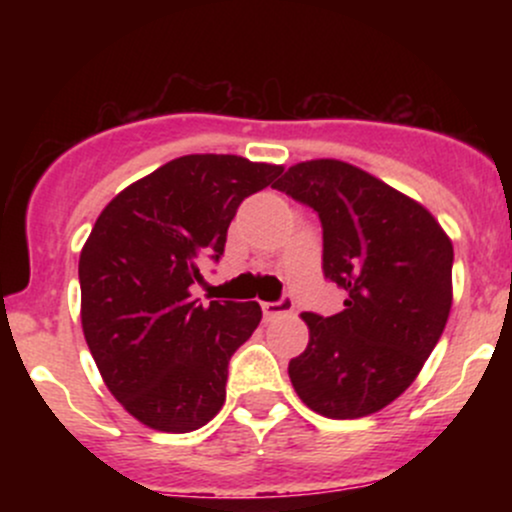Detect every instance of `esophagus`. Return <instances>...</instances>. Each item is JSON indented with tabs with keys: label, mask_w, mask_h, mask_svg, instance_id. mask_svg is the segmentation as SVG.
I'll use <instances>...</instances> for the list:
<instances>
[{
	"label": "esophagus",
	"mask_w": 512,
	"mask_h": 512,
	"mask_svg": "<svg viewBox=\"0 0 512 512\" xmlns=\"http://www.w3.org/2000/svg\"><path fill=\"white\" fill-rule=\"evenodd\" d=\"M291 310H293V301L289 296H284L281 301H276V303H262V313L267 320H272V317H276V315L291 313Z\"/></svg>",
	"instance_id": "obj_1"
}]
</instances>
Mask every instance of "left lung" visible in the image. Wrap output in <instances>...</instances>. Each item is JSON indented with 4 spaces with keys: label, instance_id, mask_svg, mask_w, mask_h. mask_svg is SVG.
Segmentation results:
<instances>
[{
    "label": "left lung",
    "instance_id": "obj_1",
    "mask_svg": "<svg viewBox=\"0 0 512 512\" xmlns=\"http://www.w3.org/2000/svg\"><path fill=\"white\" fill-rule=\"evenodd\" d=\"M272 187L317 211L322 269L346 291L342 313L301 315L310 342L289 363L293 390L327 419L375 414L414 383L445 330L452 240L424 204L337 158L296 163Z\"/></svg>",
    "mask_w": 512,
    "mask_h": 512
}]
</instances>
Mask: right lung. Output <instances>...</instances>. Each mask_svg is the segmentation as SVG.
Here are the masks:
<instances>
[{
    "instance_id": "right-lung-1",
    "label": "right lung",
    "mask_w": 512,
    "mask_h": 512,
    "mask_svg": "<svg viewBox=\"0 0 512 512\" xmlns=\"http://www.w3.org/2000/svg\"><path fill=\"white\" fill-rule=\"evenodd\" d=\"M284 166L190 154L108 202L79 257L81 327L103 383L144 426L190 433L226 402L228 361L262 320L255 301L192 298L236 209Z\"/></svg>"
}]
</instances>
